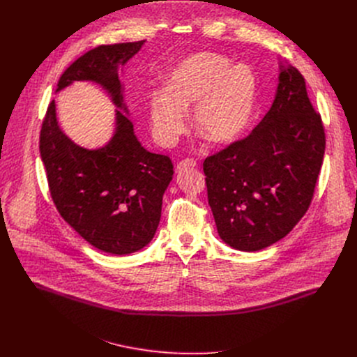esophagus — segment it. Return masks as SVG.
<instances>
[{"instance_id":"esophagus-1","label":"esophagus","mask_w":357,"mask_h":357,"mask_svg":"<svg viewBox=\"0 0 357 357\" xmlns=\"http://www.w3.org/2000/svg\"><path fill=\"white\" fill-rule=\"evenodd\" d=\"M193 167H196V161L188 158V160L181 161V162L176 165V171L181 172V171H183V169H186V168H193Z\"/></svg>"}]
</instances>
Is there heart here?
<instances>
[{"label":"heart","mask_w":357,"mask_h":357,"mask_svg":"<svg viewBox=\"0 0 357 357\" xmlns=\"http://www.w3.org/2000/svg\"><path fill=\"white\" fill-rule=\"evenodd\" d=\"M167 89L146 97L148 120L154 139L174 145L185 131L192 107L193 128L209 142L222 145L238 138L247 128L257 100V79L250 66L213 52L186 56L169 69Z\"/></svg>","instance_id":"b5f03b06"}]
</instances>
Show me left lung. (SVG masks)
Listing matches in <instances>:
<instances>
[{"label":"left lung","mask_w":357,"mask_h":357,"mask_svg":"<svg viewBox=\"0 0 357 357\" xmlns=\"http://www.w3.org/2000/svg\"><path fill=\"white\" fill-rule=\"evenodd\" d=\"M324 154L325 130L305 79L280 61L264 119L203 162L220 238L240 251H259L285 237L308 211Z\"/></svg>","instance_id":"1"}]
</instances>
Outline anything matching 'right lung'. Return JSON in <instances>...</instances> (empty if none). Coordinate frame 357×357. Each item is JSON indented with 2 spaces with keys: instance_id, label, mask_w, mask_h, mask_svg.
Returning a JSON list of instances; mask_svg holds the SVG:
<instances>
[{
  "instance_id": "obj_1",
  "label": "right lung",
  "mask_w": 357,
  "mask_h": 357,
  "mask_svg": "<svg viewBox=\"0 0 357 357\" xmlns=\"http://www.w3.org/2000/svg\"><path fill=\"white\" fill-rule=\"evenodd\" d=\"M144 43L97 46L59 79L56 93L75 82H93L110 96L117 107L116 130L106 145L87 149L75 144L59 127L55 100L39 138L50 195L61 216L89 244L114 256L135 252L154 237L162 196L174 175L169 157L141 145L124 103L119 70Z\"/></svg>"
}]
</instances>
